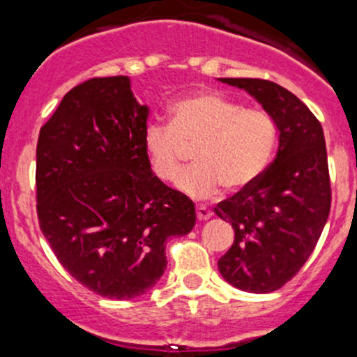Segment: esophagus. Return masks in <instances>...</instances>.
I'll use <instances>...</instances> for the list:
<instances>
[{
  "mask_svg": "<svg viewBox=\"0 0 357 357\" xmlns=\"http://www.w3.org/2000/svg\"><path fill=\"white\" fill-rule=\"evenodd\" d=\"M211 217V211L206 206H197V218L199 222H206Z\"/></svg>",
  "mask_w": 357,
  "mask_h": 357,
  "instance_id": "obj_1",
  "label": "esophagus"
}]
</instances>
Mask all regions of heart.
Wrapping results in <instances>:
<instances>
[{"label": "heart", "mask_w": 357, "mask_h": 357, "mask_svg": "<svg viewBox=\"0 0 357 357\" xmlns=\"http://www.w3.org/2000/svg\"><path fill=\"white\" fill-rule=\"evenodd\" d=\"M171 125L152 123L144 132L149 166L160 181H176L186 147L195 149L197 166L179 179L191 198H210L225 185L241 191L256 181L271 162L278 142L276 121L261 108L213 91H198L176 101Z\"/></svg>", "instance_id": "heart-1"}]
</instances>
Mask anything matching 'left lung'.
Instances as JSON below:
<instances>
[{"label":"left lung","instance_id":"1","mask_svg":"<svg viewBox=\"0 0 357 357\" xmlns=\"http://www.w3.org/2000/svg\"><path fill=\"white\" fill-rule=\"evenodd\" d=\"M249 93L276 121L280 146L268 169L215 208L232 223V248L218 259L227 283L271 293L307 262L331 211L327 149L320 121L283 86L252 77H220Z\"/></svg>","mask_w":357,"mask_h":357}]
</instances>
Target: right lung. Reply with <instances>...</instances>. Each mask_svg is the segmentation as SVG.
I'll return each mask as SVG.
<instances>
[{"mask_svg":"<svg viewBox=\"0 0 357 357\" xmlns=\"http://www.w3.org/2000/svg\"><path fill=\"white\" fill-rule=\"evenodd\" d=\"M149 108L130 77H93L62 98L37 142V215L74 280L105 298L144 295L166 271V242L191 232L195 203L144 151Z\"/></svg>","mask_w":357,"mask_h":357,"instance_id":"right-lung-1","label":"right lung"}]
</instances>
